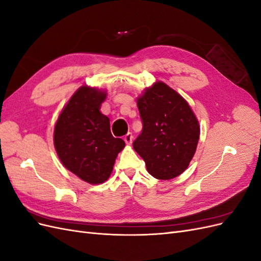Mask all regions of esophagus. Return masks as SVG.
I'll return each mask as SVG.
<instances>
[{"label": "esophagus", "instance_id": "obj_1", "mask_svg": "<svg viewBox=\"0 0 261 261\" xmlns=\"http://www.w3.org/2000/svg\"><path fill=\"white\" fill-rule=\"evenodd\" d=\"M133 139H134V136H133V134H132V133L126 134L125 137H124V140H125L126 145H132V143H133Z\"/></svg>", "mask_w": 261, "mask_h": 261}]
</instances>
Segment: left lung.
<instances>
[{
  "mask_svg": "<svg viewBox=\"0 0 261 261\" xmlns=\"http://www.w3.org/2000/svg\"><path fill=\"white\" fill-rule=\"evenodd\" d=\"M143 132L134 141L150 175H180L196 152L200 127L187 101L167 84L156 82L137 99Z\"/></svg>",
  "mask_w": 261,
  "mask_h": 261,
  "instance_id": "8db88e82",
  "label": "left lung"
}]
</instances>
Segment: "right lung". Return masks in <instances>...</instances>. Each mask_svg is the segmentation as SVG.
Wrapping results in <instances>:
<instances>
[{"label": "right lung", "mask_w": 261, "mask_h": 261, "mask_svg": "<svg viewBox=\"0 0 261 261\" xmlns=\"http://www.w3.org/2000/svg\"><path fill=\"white\" fill-rule=\"evenodd\" d=\"M107 91L82 86L63 108L53 141L62 164L89 184H101L111 175L115 159L125 147L114 138L109 117L100 112Z\"/></svg>", "instance_id": "obj_1"}]
</instances>
